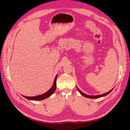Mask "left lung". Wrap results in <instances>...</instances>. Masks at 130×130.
I'll list each match as a JSON object with an SVG mask.
<instances>
[{
	"label": "left lung",
	"mask_w": 130,
	"mask_h": 130,
	"mask_svg": "<svg viewBox=\"0 0 130 130\" xmlns=\"http://www.w3.org/2000/svg\"><path fill=\"white\" fill-rule=\"evenodd\" d=\"M77 88L78 91H79V92L81 93V94H82V95H83V96H84L85 97L88 98H91V99H97V98H99L103 97V96H106V95H108V94L109 93H111V92L112 91V90L114 88H113V89H112L111 90H109V92H107V93H105V94H101V95H87V94H85V93H82V92L81 91V90H80L79 89H78L77 87Z\"/></svg>",
	"instance_id": "1"
}]
</instances>
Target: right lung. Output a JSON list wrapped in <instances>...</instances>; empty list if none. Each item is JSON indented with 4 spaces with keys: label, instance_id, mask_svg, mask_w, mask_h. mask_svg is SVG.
Listing matches in <instances>:
<instances>
[{
    "label": "right lung",
    "instance_id": "obj_1",
    "mask_svg": "<svg viewBox=\"0 0 130 130\" xmlns=\"http://www.w3.org/2000/svg\"><path fill=\"white\" fill-rule=\"evenodd\" d=\"M57 75L55 76V78L54 79V84L52 86V87L51 88L48 92H46V93L41 94V95L36 96H23L26 99H27L29 100H42L44 99H46V98L49 97L50 95H52V94L54 93L55 92V90L56 89V80H57Z\"/></svg>",
    "mask_w": 130,
    "mask_h": 130
}]
</instances>
